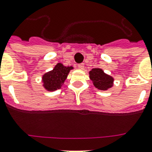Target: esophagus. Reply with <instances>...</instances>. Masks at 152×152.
I'll list each match as a JSON object with an SVG mask.
<instances>
[{
  "instance_id": "34e87169",
  "label": "esophagus",
  "mask_w": 152,
  "mask_h": 152,
  "mask_svg": "<svg viewBox=\"0 0 152 152\" xmlns=\"http://www.w3.org/2000/svg\"><path fill=\"white\" fill-rule=\"evenodd\" d=\"M78 67H79L80 69H84V67H85V64H84V63H80V64L78 65Z\"/></svg>"
}]
</instances>
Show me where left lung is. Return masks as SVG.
<instances>
[{"mask_svg": "<svg viewBox=\"0 0 152 152\" xmlns=\"http://www.w3.org/2000/svg\"><path fill=\"white\" fill-rule=\"evenodd\" d=\"M90 79L95 88L100 91H107L113 86V79L111 76L104 73L100 68H94L89 72Z\"/></svg>", "mask_w": 152, "mask_h": 152, "instance_id": "obj_1", "label": "left lung"}]
</instances>
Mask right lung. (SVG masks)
Returning a JSON list of instances; mask_svg holds the SVG:
<instances>
[{"instance_id": "right-lung-1", "label": "right lung", "mask_w": 152, "mask_h": 152, "mask_svg": "<svg viewBox=\"0 0 152 152\" xmlns=\"http://www.w3.org/2000/svg\"><path fill=\"white\" fill-rule=\"evenodd\" d=\"M72 69L73 66H66L61 63H58L52 71L45 73L42 77L44 89L48 91H55L60 89Z\"/></svg>"}]
</instances>
